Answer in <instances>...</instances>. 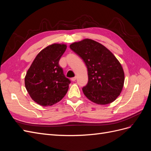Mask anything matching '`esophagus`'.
<instances>
[{"mask_svg": "<svg viewBox=\"0 0 151 151\" xmlns=\"http://www.w3.org/2000/svg\"><path fill=\"white\" fill-rule=\"evenodd\" d=\"M77 79V77H72V78H71V81H75Z\"/></svg>", "mask_w": 151, "mask_h": 151, "instance_id": "34e87169", "label": "esophagus"}]
</instances>
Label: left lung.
<instances>
[{"label": "left lung", "mask_w": 151, "mask_h": 151, "mask_svg": "<svg viewBox=\"0 0 151 151\" xmlns=\"http://www.w3.org/2000/svg\"><path fill=\"white\" fill-rule=\"evenodd\" d=\"M88 68V82L83 91L91 101L111 103L120 95L124 84V72L114 55L103 45L85 39L70 45Z\"/></svg>", "instance_id": "left-lung-1"}]
</instances>
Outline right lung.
<instances>
[{
	"label": "right lung",
	"mask_w": 151,
	"mask_h": 151,
	"mask_svg": "<svg viewBox=\"0 0 151 151\" xmlns=\"http://www.w3.org/2000/svg\"><path fill=\"white\" fill-rule=\"evenodd\" d=\"M64 44H53L36 57L25 77V86L31 98L43 106L59 102L65 96L70 84L58 62L65 52Z\"/></svg>",
	"instance_id": "obj_1"
}]
</instances>
